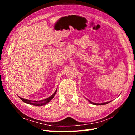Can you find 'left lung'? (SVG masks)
<instances>
[{"label":"left lung","mask_w":135,"mask_h":135,"mask_svg":"<svg viewBox=\"0 0 135 135\" xmlns=\"http://www.w3.org/2000/svg\"><path fill=\"white\" fill-rule=\"evenodd\" d=\"M86 99L88 100V101L89 102L90 104H93V105H105V104H108L109 102H110V101H108V102H104V103H100V104H98V103H95V102H92V101H90V100H89V99Z\"/></svg>","instance_id":"1"}]
</instances>
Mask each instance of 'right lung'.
I'll list each match as a JSON object with an SVG mask.
<instances>
[{
	"label": "right lung",
	"instance_id": "add662e5",
	"mask_svg": "<svg viewBox=\"0 0 135 135\" xmlns=\"http://www.w3.org/2000/svg\"><path fill=\"white\" fill-rule=\"evenodd\" d=\"M56 92H57V89L55 90V92L51 96V97H49L47 98H46V99L41 100H35V101H33V100L24 99V98H21L20 97H19L20 99L22 100V101L26 104L32 105H34V106H43V105H45L47 104V103H49V102L51 101L52 99H53L54 96L56 94Z\"/></svg>",
	"mask_w": 135,
	"mask_h": 135
}]
</instances>
